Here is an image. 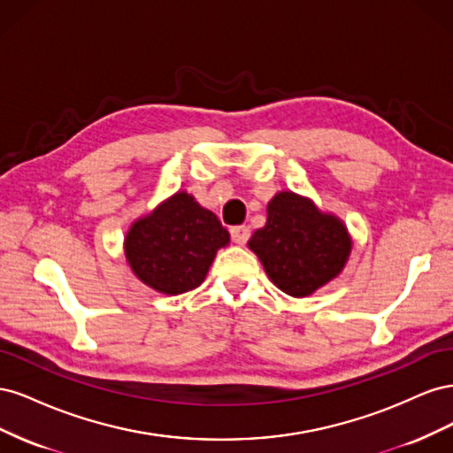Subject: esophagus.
<instances>
[{
    "mask_svg": "<svg viewBox=\"0 0 453 453\" xmlns=\"http://www.w3.org/2000/svg\"><path fill=\"white\" fill-rule=\"evenodd\" d=\"M230 236L234 240V243L238 245H245L250 240V226L240 225V226H232L230 228Z\"/></svg>",
    "mask_w": 453,
    "mask_h": 453,
    "instance_id": "obj_1",
    "label": "esophagus"
}]
</instances>
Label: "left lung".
Masks as SVG:
<instances>
[{
    "mask_svg": "<svg viewBox=\"0 0 453 453\" xmlns=\"http://www.w3.org/2000/svg\"><path fill=\"white\" fill-rule=\"evenodd\" d=\"M266 215V225L253 232L248 248L285 295L310 296L346 268L353 242L340 217L293 190H280Z\"/></svg>",
    "mask_w": 453,
    "mask_h": 453,
    "instance_id": "8db88e82",
    "label": "left lung"
}]
</instances>
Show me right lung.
<instances>
[{"label": "right lung", "mask_w": 453, "mask_h": 453, "mask_svg": "<svg viewBox=\"0 0 453 453\" xmlns=\"http://www.w3.org/2000/svg\"><path fill=\"white\" fill-rule=\"evenodd\" d=\"M228 243V230L217 215L187 190H177L130 225L125 257L142 283L173 296L198 287L217 251Z\"/></svg>", "instance_id": "right-lung-1"}]
</instances>
